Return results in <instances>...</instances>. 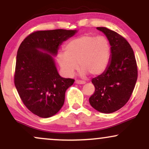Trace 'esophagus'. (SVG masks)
Returning <instances> with one entry per match:
<instances>
[{"label": "esophagus", "instance_id": "34e87169", "mask_svg": "<svg viewBox=\"0 0 149 149\" xmlns=\"http://www.w3.org/2000/svg\"><path fill=\"white\" fill-rule=\"evenodd\" d=\"M75 83H77V84H85L86 82L85 80H76Z\"/></svg>", "mask_w": 149, "mask_h": 149}]
</instances>
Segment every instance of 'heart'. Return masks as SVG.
<instances>
[{
    "label": "heart",
    "instance_id": "1",
    "mask_svg": "<svg viewBox=\"0 0 149 149\" xmlns=\"http://www.w3.org/2000/svg\"><path fill=\"white\" fill-rule=\"evenodd\" d=\"M111 56V47L107 37L85 34L68 42L64 52H58L56 59L65 76H72L78 64L80 74L97 76L107 69Z\"/></svg>",
    "mask_w": 149,
    "mask_h": 149
}]
</instances>
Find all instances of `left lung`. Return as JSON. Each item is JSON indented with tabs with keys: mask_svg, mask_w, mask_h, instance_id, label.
<instances>
[{
	"mask_svg": "<svg viewBox=\"0 0 149 149\" xmlns=\"http://www.w3.org/2000/svg\"><path fill=\"white\" fill-rule=\"evenodd\" d=\"M97 29L107 36L111 46V60L102 74L92 78L95 91L89 99L97 111L111 113L125 105L138 76L134 51L124 37L106 27Z\"/></svg>",
	"mask_w": 149,
	"mask_h": 149,
	"instance_id": "left-lung-1",
	"label": "left lung"
}]
</instances>
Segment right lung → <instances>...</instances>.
Returning <instances> with one entry per match:
<instances>
[{"label":"right lung","mask_w":149,"mask_h":149,"mask_svg":"<svg viewBox=\"0 0 149 149\" xmlns=\"http://www.w3.org/2000/svg\"><path fill=\"white\" fill-rule=\"evenodd\" d=\"M76 30L36 31L20 44L14 76L15 85L25 107L40 118L55 115L64 103L66 90L74 79L61 78L52 55ZM42 49L49 53L39 50Z\"/></svg>","instance_id":"obj_1"}]
</instances>
